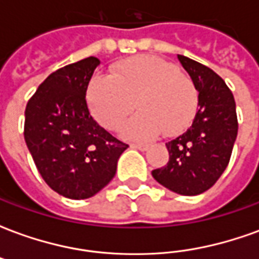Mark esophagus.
<instances>
[{"label": "esophagus", "instance_id": "esophagus-1", "mask_svg": "<svg viewBox=\"0 0 259 259\" xmlns=\"http://www.w3.org/2000/svg\"><path fill=\"white\" fill-rule=\"evenodd\" d=\"M132 148H136V150H140V151H144L148 148V144L146 143H133V144H130Z\"/></svg>", "mask_w": 259, "mask_h": 259}]
</instances>
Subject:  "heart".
Listing matches in <instances>:
<instances>
[{
	"mask_svg": "<svg viewBox=\"0 0 259 259\" xmlns=\"http://www.w3.org/2000/svg\"><path fill=\"white\" fill-rule=\"evenodd\" d=\"M87 101L98 123L109 130L119 129L136 105L140 111L124 123L122 136L147 140L162 130L176 133L190 123L198 93L190 76L176 65L140 55L116 65L112 77H93Z\"/></svg>",
	"mask_w": 259,
	"mask_h": 259,
	"instance_id": "b5f03b06",
	"label": "heart"
}]
</instances>
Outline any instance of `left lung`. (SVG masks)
Here are the masks:
<instances>
[{"label":"left lung","instance_id":"8db88e82","mask_svg":"<svg viewBox=\"0 0 259 259\" xmlns=\"http://www.w3.org/2000/svg\"><path fill=\"white\" fill-rule=\"evenodd\" d=\"M198 91V111L183 135L166 143L169 161L152 170L159 185L182 195H198L217 183L228 166L237 137L233 94L205 65L178 55Z\"/></svg>","mask_w":259,"mask_h":259}]
</instances>
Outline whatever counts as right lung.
Listing matches in <instances>:
<instances>
[{
	"label": "right lung",
	"instance_id": "obj_1",
	"mask_svg": "<svg viewBox=\"0 0 259 259\" xmlns=\"http://www.w3.org/2000/svg\"><path fill=\"white\" fill-rule=\"evenodd\" d=\"M100 59L89 57L55 70L25 111V140L44 182L72 200L90 198L113 179L127 144L90 115L85 91Z\"/></svg>",
	"mask_w": 259,
	"mask_h": 259
}]
</instances>
